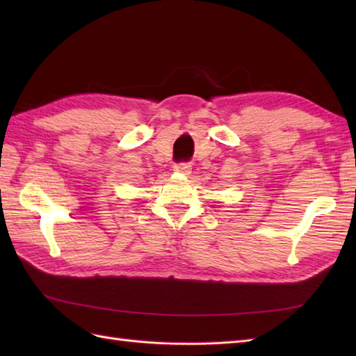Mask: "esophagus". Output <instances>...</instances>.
Segmentation results:
<instances>
[{
  "mask_svg": "<svg viewBox=\"0 0 356 356\" xmlns=\"http://www.w3.org/2000/svg\"><path fill=\"white\" fill-rule=\"evenodd\" d=\"M174 171L185 174L186 176V174L191 172V165L190 163H177V165H174Z\"/></svg>",
  "mask_w": 356,
  "mask_h": 356,
  "instance_id": "34e87169",
  "label": "esophagus"
}]
</instances>
